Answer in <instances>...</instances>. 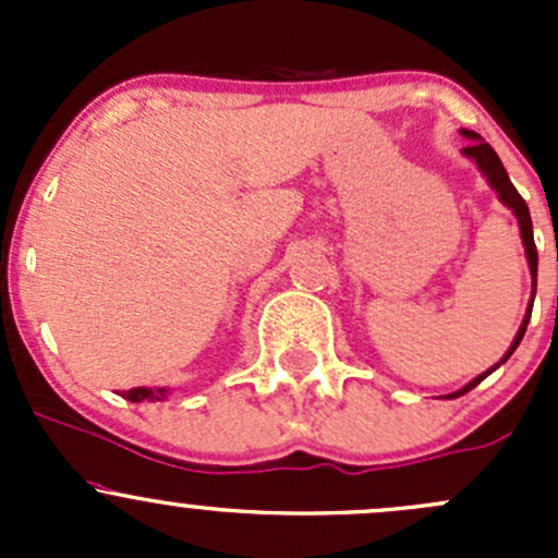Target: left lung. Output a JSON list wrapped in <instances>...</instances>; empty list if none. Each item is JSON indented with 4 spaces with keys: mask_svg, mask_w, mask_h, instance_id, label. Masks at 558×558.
Returning <instances> with one entry per match:
<instances>
[{
    "mask_svg": "<svg viewBox=\"0 0 558 558\" xmlns=\"http://www.w3.org/2000/svg\"><path fill=\"white\" fill-rule=\"evenodd\" d=\"M461 134H464V137L470 140V145H466V148H464V156H466V159H472V161H475L477 167H481V172L486 174L488 185H492V189L497 191V196H499V199H502V205H505V207H510V210L515 213V218H519V227H521V240H523V247H526V262H529V269H532L534 286H537V245H534V234H532V216H529V207H526V202H523V196L519 194V191H515V185L510 183L508 172H505L502 161H499V156L494 154V148H492V145H488V143H483V137H481V134H477V132H470V129H461ZM532 300H534V296H532ZM529 318H532V305H529L526 315H523V324H521L519 335H515L513 345L508 348V353H505V356L499 359V362L494 364V367L488 369V373L477 375L475 380H470V384H466L464 388H459V391L451 393V397H448V399H453V397H461V393H466V391H470V388H475L477 384H481L483 378H488V375H492L494 369L499 367V364H505V362H508V359L513 356V351H515V348H519V342L523 340V331H526V324H529Z\"/></svg>",
    "mask_w": 558,
    "mask_h": 558,
    "instance_id": "left-lung-1",
    "label": "left lung"
}]
</instances>
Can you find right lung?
<instances>
[{"mask_svg":"<svg viewBox=\"0 0 558 558\" xmlns=\"http://www.w3.org/2000/svg\"><path fill=\"white\" fill-rule=\"evenodd\" d=\"M123 397L129 399V402H165L167 397H170V388H145V386H137V388H129Z\"/></svg>","mask_w":558,"mask_h":558,"instance_id":"obj_1","label":"right lung"}]
</instances>
